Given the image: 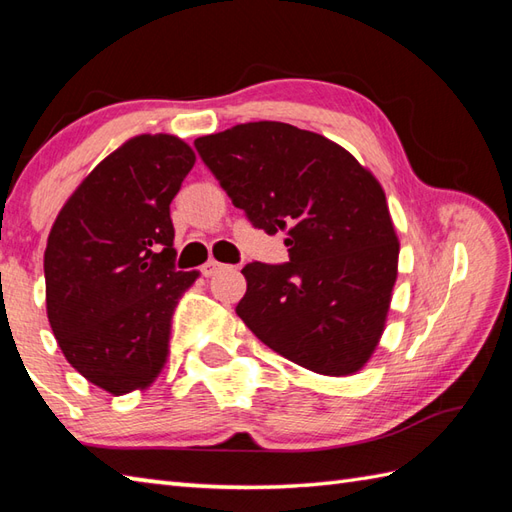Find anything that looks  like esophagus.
Instances as JSON below:
<instances>
[{
    "instance_id": "esophagus-1",
    "label": "esophagus",
    "mask_w": 512,
    "mask_h": 512,
    "mask_svg": "<svg viewBox=\"0 0 512 512\" xmlns=\"http://www.w3.org/2000/svg\"><path fill=\"white\" fill-rule=\"evenodd\" d=\"M224 268V264H220V262H215V259H209V262H206L200 270H202V275L204 277H213L217 270H222Z\"/></svg>"
}]
</instances>
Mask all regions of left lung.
<instances>
[{"mask_svg":"<svg viewBox=\"0 0 512 512\" xmlns=\"http://www.w3.org/2000/svg\"><path fill=\"white\" fill-rule=\"evenodd\" d=\"M195 149L255 228L286 233L288 264L244 266L237 317L310 372L363 369L385 330L400 253L372 171L325 136L277 121L202 136Z\"/></svg>","mask_w":512,"mask_h":512,"instance_id":"1","label":"left lung"}]
</instances>
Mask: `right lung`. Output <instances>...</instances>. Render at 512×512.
<instances>
[{"mask_svg":"<svg viewBox=\"0 0 512 512\" xmlns=\"http://www.w3.org/2000/svg\"><path fill=\"white\" fill-rule=\"evenodd\" d=\"M195 165L169 134L129 138L92 169L48 235V321L68 363L114 396L147 389L198 270H176L169 204Z\"/></svg>","mask_w":512,"mask_h":512,"instance_id":"right-lung-1","label":"right lung"}]
</instances>
